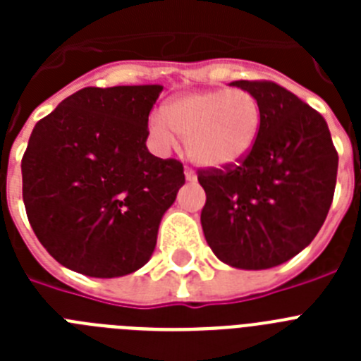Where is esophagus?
<instances>
[{"instance_id":"esophagus-1","label":"esophagus","mask_w":361,"mask_h":361,"mask_svg":"<svg viewBox=\"0 0 361 361\" xmlns=\"http://www.w3.org/2000/svg\"><path fill=\"white\" fill-rule=\"evenodd\" d=\"M184 177H186L188 183H197V175L193 173V170H190V168L184 170Z\"/></svg>"}]
</instances>
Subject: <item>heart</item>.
<instances>
[{"mask_svg":"<svg viewBox=\"0 0 361 361\" xmlns=\"http://www.w3.org/2000/svg\"><path fill=\"white\" fill-rule=\"evenodd\" d=\"M262 128V110L244 90H200L171 99L153 116L148 132L155 148L166 152L186 139V153L204 170H229L250 157Z\"/></svg>","mask_w":361,"mask_h":361,"instance_id":"b5f03b06","label":"heart"}]
</instances>
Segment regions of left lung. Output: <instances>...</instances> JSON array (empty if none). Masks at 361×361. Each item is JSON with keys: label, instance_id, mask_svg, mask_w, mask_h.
I'll use <instances>...</instances> for the list:
<instances>
[{"label": "left lung", "instance_id": "obj_1", "mask_svg": "<svg viewBox=\"0 0 361 361\" xmlns=\"http://www.w3.org/2000/svg\"><path fill=\"white\" fill-rule=\"evenodd\" d=\"M262 110L250 157L226 171H200L204 237L220 262L269 269L317 237L336 186L338 153L324 117L275 82L233 81Z\"/></svg>", "mask_w": 361, "mask_h": 361}]
</instances>
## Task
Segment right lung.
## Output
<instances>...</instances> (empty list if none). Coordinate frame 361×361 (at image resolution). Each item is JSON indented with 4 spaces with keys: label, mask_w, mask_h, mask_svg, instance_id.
Returning a JSON list of instances; mask_svg holds the SVG:
<instances>
[{
    "label": "right lung",
    "mask_w": 361,
    "mask_h": 361,
    "mask_svg": "<svg viewBox=\"0 0 361 361\" xmlns=\"http://www.w3.org/2000/svg\"><path fill=\"white\" fill-rule=\"evenodd\" d=\"M162 85L82 88L34 126L21 161L28 222L61 266L117 279L152 258L183 164L148 152Z\"/></svg>",
    "instance_id": "obj_1"
}]
</instances>
